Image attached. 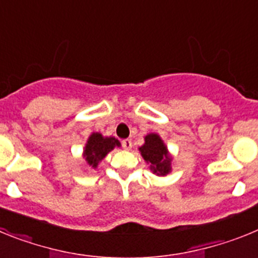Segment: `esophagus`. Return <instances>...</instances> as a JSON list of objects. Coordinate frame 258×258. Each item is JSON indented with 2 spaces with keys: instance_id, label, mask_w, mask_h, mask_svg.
I'll use <instances>...</instances> for the list:
<instances>
[{
  "instance_id": "obj_1",
  "label": "esophagus",
  "mask_w": 258,
  "mask_h": 258,
  "mask_svg": "<svg viewBox=\"0 0 258 258\" xmlns=\"http://www.w3.org/2000/svg\"><path fill=\"white\" fill-rule=\"evenodd\" d=\"M121 143H122V147H124L125 150L132 149V141L131 140H124Z\"/></svg>"
}]
</instances>
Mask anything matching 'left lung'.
I'll use <instances>...</instances> for the list:
<instances>
[{
  "instance_id": "1",
  "label": "left lung",
  "mask_w": 258,
  "mask_h": 258,
  "mask_svg": "<svg viewBox=\"0 0 258 258\" xmlns=\"http://www.w3.org/2000/svg\"><path fill=\"white\" fill-rule=\"evenodd\" d=\"M140 152L154 174L164 177L172 172L173 157L157 133H150L145 137V143L140 147Z\"/></svg>"
}]
</instances>
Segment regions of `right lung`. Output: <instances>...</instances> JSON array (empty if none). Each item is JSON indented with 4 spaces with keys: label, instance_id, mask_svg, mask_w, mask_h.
Returning <instances> with one entry per match:
<instances>
[{
    "label": "right lung",
    "instance_id": "obj_1",
    "mask_svg": "<svg viewBox=\"0 0 258 258\" xmlns=\"http://www.w3.org/2000/svg\"><path fill=\"white\" fill-rule=\"evenodd\" d=\"M121 143L115 137H103L101 133L93 132L89 136L86 145L84 147L83 157L86 165L92 169H97L98 164L103 160L108 152L112 151L115 147H120Z\"/></svg>",
    "mask_w": 258,
    "mask_h": 258
}]
</instances>
